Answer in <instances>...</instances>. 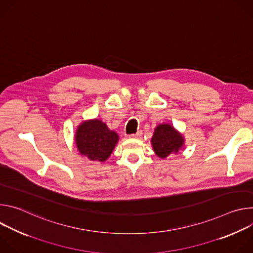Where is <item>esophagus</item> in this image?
Instances as JSON below:
<instances>
[{"mask_svg": "<svg viewBox=\"0 0 253 253\" xmlns=\"http://www.w3.org/2000/svg\"><path fill=\"white\" fill-rule=\"evenodd\" d=\"M141 135H142V131H138L136 134H131V135H129V137H130V138H140Z\"/></svg>", "mask_w": 253, "mask_h": 253, "instance_id": "obj_1", "label": "esophagus"}]
</instances>
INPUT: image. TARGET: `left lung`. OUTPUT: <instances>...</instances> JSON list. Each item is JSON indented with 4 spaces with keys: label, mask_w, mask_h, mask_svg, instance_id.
<instances>
[{
    "label": "left lung",
    "mask_w": 253,
    "mask_h": 253,
    "mask_svg": "<svg viewBox=\"0 0 253 253\" xmlns=\"http://www.w3.org/2000/svg\"><path fill=\"white\" fill-rule=\"evenodd\" d=\"M155 154L160 158H166L170 154L178 153L184 145V138L173 126L159 124L151 139Z\"/></svg>",
    "instance_id": "8db88e82"
}]
</instances>
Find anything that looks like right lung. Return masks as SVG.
I'll return each mask as SVG.
<instances>
[{"mask_svg": "<svg viewBox=\"0 0 253 253\" xmlns=\"http://www.w3.org/2000/svg\"><path fill=\"white\" fill-rule=\"evenodd\" d=\"M119 140L116 132L109 130L101 120L82 122L76 131L75 141L81 155L90 160L104 162L109 158Z\"/></svg>", "mask_w": 253, "mask_h": 253, "instance_id": "1", "label": "right lung"}]
</instances>
